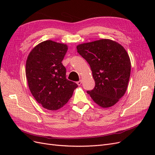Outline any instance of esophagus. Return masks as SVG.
Wrapping results in <instances>:
<instances>
[{"label": "esophagus", "instance_id": "obj_1", "mask_svg": "<svg viewBox=\"0 0 155 155\" xmlns=\"http://www.w3.org/2000/svg\"><path fill=\"white\" fill-rule=\"evenodd\" d=\"M82 83V81L81 80H79L78 81H77V84L78 85H81V84Z\"/></svg>", "mask_w": 155, "mask_h": 155}]
</instances>
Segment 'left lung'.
<instances>
[{
    "instance_id": "8db88e82",
    "label": "left lung",
    "mask_w": 155,
    "mask_h": 155,
    "mask_svg": "<svg viewBox=\"0 0 155 155\" xmlns=\"http://www.w3.org/2000/svg\"><path fill=\"white\" fill-rule=\"evenodd\" d=\"M79 54L89 64L95 87L87 92L99 106L115 105L126 92L130 61L125 48L116 41L100 39L77 46Z\"/></svg>"
}]
</instances>
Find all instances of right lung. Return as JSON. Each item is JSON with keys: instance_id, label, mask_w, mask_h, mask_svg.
<instances>
[{"instance_id": "add662e5", "label": "right lung", "mask_w": 155, "mask_h": 155, "mask_svg": "<svg viewBox=\"0 0 155 155\" xmlns=\"http://www.w3.org/2000/svg\"><path fill=\"white\" fill-rule=\"evenodd\" d=\"M67 45L48 40L30 51L26 60V76L35 100L45 109L56 110L70 100L78 85L66 78L62 61Z\"/></svg>"}]
</instances>
